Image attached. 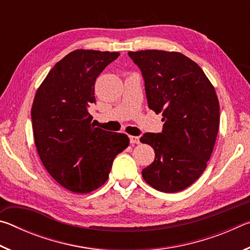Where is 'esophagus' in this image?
I'll use <instances>...</instances> for the list:
<instances>
[{
	"label": "esophagus",
	"mask_w": 250,
	"mask_h": 250,
	"mask_svg": "<svg viewBox=\"0 0 250 250\" xmlns=\"http://www.w3.org/2000/svg\"><path fill=\"white\" fill-rule=\"evenodd\" d=\"M129 139H130L131 145H139V143H140V139H139V137H134V135H129Z\"/></svg>",
	"instance_id": "obj_1"
}]
</instances>
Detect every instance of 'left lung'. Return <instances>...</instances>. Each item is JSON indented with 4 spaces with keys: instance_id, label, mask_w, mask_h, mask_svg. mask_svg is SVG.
Wrapping results in <instances>:
<instances>
[{
    "instance_id": "8db88e82",
    "label": "left lung",
    "mask_w": 250,
    "mask_h": 250,
    "mask_svg": "<svg viewBox=\"0 0 250 250\" xmlns=\"http://www.w3.org/2000/svg\"><path fill=\"white\" fill-rule=\"evenodd\" d=\"M145 79L149 108L162 113L161 133L146 132L142 143L153 147L154 161L142 176L164 193L183 191L207 167L219 128L216 92L195 62L176 52H129Z\"/></svg>"
}]
</instances>
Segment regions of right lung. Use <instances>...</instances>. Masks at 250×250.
<instances>
[{"label":"right lung","mask_w":250,"mask_h":250,"mask_svg":"<svg viewBox=\"0 0 250 250\" xmlns=\"http://www.w3.org/2000/svg\"><path fill=\"white\" fill-rule=\"evenodd\" d=\"M119 53L77 49L55 65L32 105L35 145L47 172L74 193H90L108 180L112 162L129 146L125 133L91 125L95 83Z\"/></svg>","instance_id":"1"}]
</instances>
